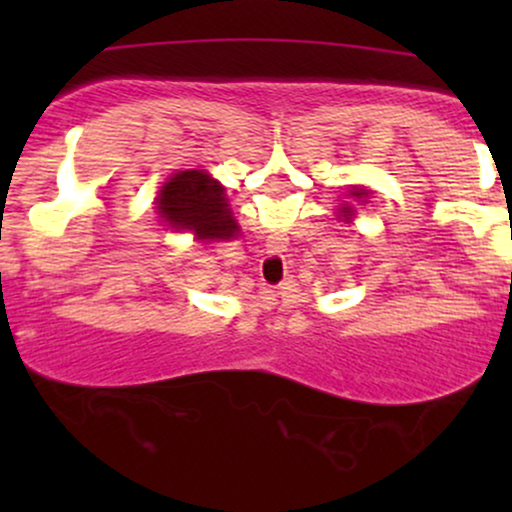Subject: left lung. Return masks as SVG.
Here are the masks:
<instances>
[{"instance_id":"obj_1","label":"left lung","mask_w":512,"mask_h":512,"mask_svg":"<svg viewBox=\"0 0 512 512\" xmlns=\"http://www.w3.org/2000/svg\"><path fill=\"white\" fill-rule=\"evenodd\" d=\"M349 197H354V199H358V202H363V199L368 197V190H363V187H354V190H349ZM337 214H339V219H344L346 223H349L351 219H354V207L346 202V204H342V207H339Z\"/></svg>"}]
</instances>
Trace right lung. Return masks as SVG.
I'll return each instance as SVG.
<instances>
[{"label": "right lung", "mask_w": 512, "mask_h": 512, "mask_svg": "<svg viewBox=\"0 0 512 512\" xmlns=\"http://www.w3.org/2000/svg\"><path fill=\"white\" fill-rule=\"evenodd\" d=\"M158 214L175 231H192L197 240H228L240 233L226 190L204 170H178L156 197Z\"/></svg>", "instance_id": "right-lung-1"}]
</instances>
